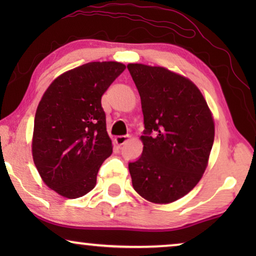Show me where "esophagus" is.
Returning a JSON list of instances; mask_svg holds the SVG:
<instances>
[{"instance_id":"1","label":"esophagus","mask_w":256,"mask_h":256,"mask_svg":"<svg viewBox=\"0 0 256 256\" xmlns=\"http://www.w3.org/2000/svg\"><path fill=\"white\" fill-rule=\"evenodd\" d=\"M129 140V135H122V136H116L115 138V143H116L118 146H124L126 142H127Z\"/></svg>"}]
</instances>
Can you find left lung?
Returning <instances> with one entry per match:
<instances>
[{
  "instance_id": "1",
  "label": "left lung",
  "mask_w": 256,
  "mask_h": 256,
  "mask_svg": "<svg viewBox=\"0 0 256 256\" xmlns=\"http://www.w3.org/2000/svg\"><path fill=\"white\" fill-rule=\"evenodd\" d=\"M141 98L143 152L129 162L132 186L146 200L168 204L194 188L214 141L208 104L190 80L160 68L128 64Z\"/></svg>"
}]
</instances>
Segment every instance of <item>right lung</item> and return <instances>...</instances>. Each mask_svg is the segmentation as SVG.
Returning a JSON list of instances; mask_svg holds the SVG:
<instances>
[{"mask_svg": "<svg viewBox=\"0 0 256 256\" xmlns=\"http://www.w3.org/2000/svg\"><path fill=\"white\" fill-rule=\"evenodd\" d=\"M124 68L116 62H87L58 76L38 104L34 162L44 183L62 197L88 194L113 152L101 96Z\"/></svg>", "mask_w": 256, "mask_h": 256, "instance_id": "1", "label": "right lung"}]
</instances>
